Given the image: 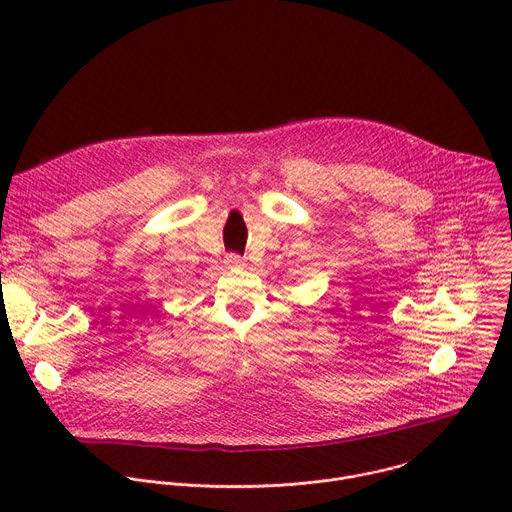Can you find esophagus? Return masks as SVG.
Here are the masks:
<instances>
[{
    "label": "esophagus",
    "mask_w": 512,
    "mask_h": 512,
    "mask_svg": "<svg viewBox=\"0 0 512 512\" xmlns=\"http://www.w3.org/2000/svg\"><path fill=\"white\" fill-rule=\"evenodd\" d=\"M227 265H229V267H243L245 263H243V259H241L239 255H229V257H227Z\"/></svg>",
    "instance_id": "34e87169"
}]
</instances>
